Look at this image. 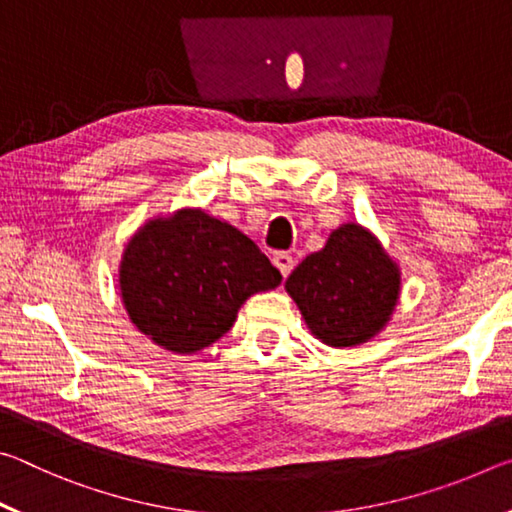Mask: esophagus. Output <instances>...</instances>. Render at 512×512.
Returning <instances> with one entry per match:
<instances>
[{
    "instance_id": "1",
    "label": "esophagus",
    "mask_w": 512,
    "mask_h": 512,
    "mask_svg": "<svg viewBox=\"0 0 512 512\" xmlns=\"http://www.w3.org/2000/svg\"><path fill=\"white\" fill-rule=\"evenodd\" d=\"M273 264L277 266V271H280L284 277H287L293 271V257L289 253H275L273 255Z\"/></svg>"
}]
</instances>
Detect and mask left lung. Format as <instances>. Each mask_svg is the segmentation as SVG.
<instances>
[{
  "mask_svg": "<svg viewBox=\"0 0 512 512\" xmlns=\"http://www.w3.org/2000/svg\"><path fill=\"white\" fill-rule=\"evenodd\" d=\"M284 287L316 339L350 348L388 323L400 298V271L368 230L348 223L302 259Z\"/></svg>",
  "mask_w": 512,
  "mask_h": 512,
  "instance_id": "obj_1",
  "label": "left lung"
}]
</instances>
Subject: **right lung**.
Here are the masks:
<instances>
[{
    "label": "right lung",
    "instance_id": "add662e5",
    "mask_svg": "<svg viewBox=\"0 0 512 512\" xmlns=\"http://www.w3.org/2000/svg\"><path fill=\"white\" fill-rule=\"evenodd\" d=\"M280 282L255 241L203 210L149 221L128 241L119 266L121 298L135 327L180 354L219 341L253 293Z\"/></svg>",
    "mask_w": 512,
    "mask_h": 512
}]
</instances>
